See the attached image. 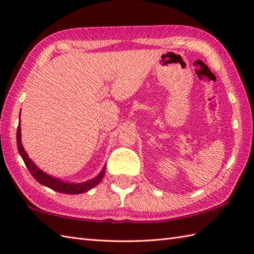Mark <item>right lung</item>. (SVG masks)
<instances>
[{"instance_id":"add662e5","label":"right lung","mask_w":254,"mask_h":254,"mask_svg":"<svg viewBox=\"0 0 254 254\" xmlns=\"http://www.w3.org/2000/svg\"><path fill=\"white\" fill-rule=\"evenodd\" d=\"M20 136H21L20 135V127L18 126V127H17V135H16V139H17V148H18L19 155L21 156V158H23L24 163H25L27 168H28L31 176L34 177L35 179L38 182H39L40 185H42V186L50 188V189H52V190H55L57 192H60V193L79 194V193L87 192L88 190H90V189H93L97 185H99V182L102 180V178H104V176H105L106 167H104V168H102L101 172H100L98 176L93 178V179L87 180V181L82 182V183L65 182V181H62L60 179H58V178H55V177H52V176L47 175L46 172H44L41 169L38 168L34 161H32L28 157V155H27L26 150L23 147V145H21Z\"/></svg>"}]
</instances>
